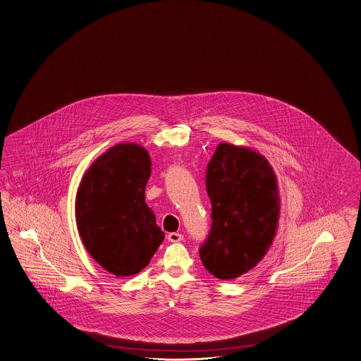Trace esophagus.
<instances>
[{"mask_svg":"<svg viewBox=\"0 0 361 361\" xmlns=\"http://www.w3.org/2000/svg\"><path fill=\"white\" fill-rule=\"evenodd\" d=\"M168 241L171 243H180L184 240V236L181 233H177V232H172V233H168Z\"/></svg>","mask_w":361,"mask_h":361,"instance_id":"esophagus-1","label":"esophagus"}]
</instances>
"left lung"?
Segmentation results:
<instances>
[{"label":"left lung","mask_w":361,"mask_h":361,"mask_svg":"<svg viewBox=\"0 0 361 361\" xmlns=\"http://www.w3.org/2000/svg\"><path fill=\"white\" fill-rule=\"evenodd\" d=\"M212 231L200 247L203 266L231 281L252 270L273 244L281 215L273 167L255 149L219 143L207 164Z\"/></svg>","instance_id":"obj_1"}]
</instances>
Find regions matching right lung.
<instances>
[{
    "instance_id": "obj_1",
    "label": "right lung",
    "mask_w": 361,
    "mask_h": 361,
    "mask_svg": "<svg viewBox=\"0 0 361 361\" xmlns=\"http://www.w3.org/2000/svg\"><path fill=\"white\" fill-rule=\"evenodd\" d=\"M151 159L137 143H118L90 166L75 198L83 245L108 273L130 276L143 270L164 238L145 202Z\"/></svg>"
}]
</instances>
